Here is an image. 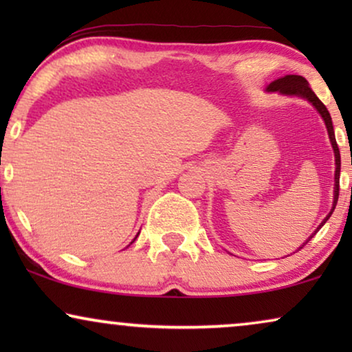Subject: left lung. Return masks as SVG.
Listing matches in <instances>:
<instances>
[{
	"mask_svg": "<svg viewBox=\"0 0 352 352\" xmlns=\"http://www.w3.org/2000/svg\"><path fill=\"white\" fill-rule=\"evenodd\" d=\"M267 91H278V93H283V94H288V96H301V98L307 99V100H309V102H312V105H314L317 110H319V113L322 115V118H324V122L327 124V131H329L331 147H333V151H335V165H336V170H335V199H333V208H331L329 216H327V218L322 221V224L319 226V228H317V230H319L322 226H324L327 221H329L331 213H333V210H335V206H336V201H338V195H340V166H341V158H340L338 144H336V139H335L333 124H331V117H330L329 110H327L325 105L322 104V100L317 98V96L314 94V91L309 88V83H307V80L302 78V76H300V75H287V76H283V78H278L276 81H272V83L267 86ZM317 230H316V232H317ZM314 234H312L311 237L306 240V243L309 242L312 237H314ZM305 245H302V247H305Z\"/></svg>",
	"mask_w": 352,
	"mask_h": 352,
	"instance_id": "obj_1",
	"label": "left lung"
}]
</instances>
